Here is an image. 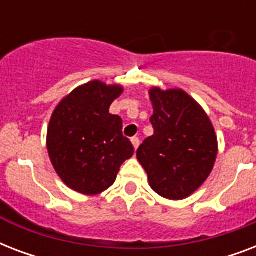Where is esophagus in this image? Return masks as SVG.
Masks as SVG:
<instances>
[{"label":"esophagus","mask_w":256,"mask_h":256,"mask_svg":"<svg viewBox=\"0 0 256 256\" xmlns=\"http://www.w3.org/2000/svg\"><path fill=\"white\" fill-rule=\"evenodd\" d=\"M132 146H134V148L136 150V148H138V146H140V138H138V136H132Z\"/></svg>","instance_id":"obj_1"}]
</instances>
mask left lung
<instances>
[{
  "label": "left lung",
  "mask_w": 256,
  "mask_h": 256,
  "mask_svg": "<svg viewBox=\"0 0 256 256\" xmlns=\"http://www.w3.org/2000/svg\"><path fill=\"white\" fill-rule=\"evenodd\" d=\"M154 134L136 150L150 186L168 199H184L210 175L218 152L212 124L182 90L150 92Z\"/></svg>",
  "instance_id": "8db88e82"
}]
</instances>
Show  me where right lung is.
<instances>
[{"label": "right lung", "instance_id": "obj_1", "mask_svg": "<svg viewBox=\"0 0 256 256\" xmlns=\"http://www.w3.org/2000/svg\"><path fill=\"white\" fill-rule=\"evenodd\" d=\"M120 86L92 81L76 88L54 110L48 128V152L64 182L86 195L116 182L134 146L122 134V118L108 112Z\"/></svg>", "mask_w": 256, "mask_h": 256}]
</instances>
